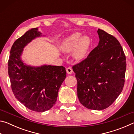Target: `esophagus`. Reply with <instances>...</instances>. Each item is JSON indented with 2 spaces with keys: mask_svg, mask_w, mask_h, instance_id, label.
<instances>
[{
  "mask_svg": "<svg viewBox=\"0 0 134 134\" xmlns=\"http://www.w3.org/2000/svg\"><path fill=\"white\" fill-rule=\"evenodd\" d=\"M66 71H67V74H72V70L71 67H68L66 69Z\"/></svg>",
  "mask_w": 134,
  "mask_h": 134,
  "instance_id": "esophagus-1",
  "label": "esophagus"
}]
</instances>
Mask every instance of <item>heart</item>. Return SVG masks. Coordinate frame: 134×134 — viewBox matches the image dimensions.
Segmentation results:
<instances>
[{
  "mask_svg": "<svg viewBox=\"0 0 134 134\" xmlns=\"http://www.w3.org/2000/svg\"><path fill=\"white\" fill-rule=\"evenodd\" d=\"M90 40L87 35L81 36L80 32H74L64 39L61 45L62 51L65 53L72 51V55L76 60L85 57L90 46Z\"/></svg>",
  "mask_w": 134,
  "mask_h": 134,
  "instance_id": "heart-1",
  "label": "heart"
}]
</instances>
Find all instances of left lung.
<instances>
[{
	"label": "left lung",
	"instance_id": "left-lung-1",
	"mask_svg": "<svg viewBox=\"0 0 134 134\" xmlns=\"http://www.w3.org/2000/svg\"><path fill=\"white\" fill-rule=\"evenodd\" d=\"M97 32V46L72 70L80 102L89 109L100 110L112 105L123 90L126 63L116 38L102 29Z\"/></svg>",
	"mask_w": 134,
	"mask_h": 134
}]
</instances>
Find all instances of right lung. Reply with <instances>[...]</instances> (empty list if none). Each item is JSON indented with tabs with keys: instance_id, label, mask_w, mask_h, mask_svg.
I'll list each match as a JSON object with an SVG mask.
<instances>
[{
	"instance_id": "add662e5",
	"label": "right lung",
	"mask_w": 134,
	"mask_h": 134,
	"mask_svg": "<svg viewBox=\"0 0 134 134\" xmlns=\"http://www.w3.org/2000/svg\"><path fill=\"white\" fill-rule=\"evenodd\" d=\"M41 36L38 28L26 32L13 43L8 62V74L15 97L29 109L38 112L48 110L55 105L59 89L66 77L63 66L35 67L22 61L25 47Z\"/></svg>"
}]
</instances>
